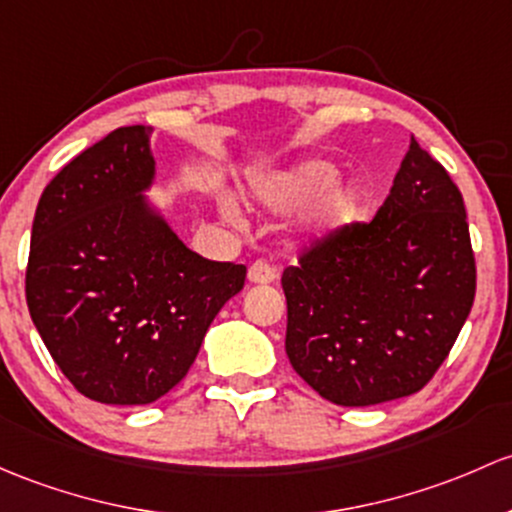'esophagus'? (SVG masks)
Instances as JSON below:
<instances>
[{
    "mask_svg": "<svg viewBox=\"0 0 512 512\" xmlns=\"http://www.w3.org/2000/svg\"><path fill=\"white\" fill-rule=\"evenodd\" d=\"M247 279L252 284H270L277 279V267L267 260H255L250 265V270H247Z\"/></svg>",
    "mask_w": 512,
    "mask_h": 512,
    "instance_id": "1",
    "label": "esophagus"
}]
</instances>
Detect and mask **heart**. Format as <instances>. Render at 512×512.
<instances>
[{"mask_svg": "<svg viewBox=\"0 0 512 512\" xmlns=\"http://www.w3.org/2000/svg\"><path fill=\"white\" fill-rule=\"evenodd\" d=\"M336 166L328 161H306L287 174L270 179L262 186V196L272 206H301L314 198L319 199V220L326 228L348 223L358 213L363 191L355 184H333Z\"/></svg>", "mask_w": 512, "mask_h": 512, "instance_id": "obj_1", "label": "heart"}]
</instances>
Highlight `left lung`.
<instances>
[{
  "label": "left lung",
  "mask_w": 512,
  "mask_h": 512,
  "mask_svg": "<svg viewBox=\"0 0 512 512\" xmlns=\"http://www.w3.org/2000/svg\"><path fill=\"white\" fill-rule=\"evenodd\" d=\"M282 289L289 363L324 400L370 407L414 395L476 297L459 186L412 139L375 218L301 252Z\"/></svg>",
  "instance_id": "obj_1"
}]
</instances>
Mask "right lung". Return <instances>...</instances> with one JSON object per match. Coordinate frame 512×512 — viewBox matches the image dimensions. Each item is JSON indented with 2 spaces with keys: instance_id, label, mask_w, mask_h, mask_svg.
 <instances>
[{
  "instance_id": "right-lung-1",
  "label": "right lung",
  "mask_w": 512,
  "mask_h": 512,
  "mask_svg": "<svg viewBox=\"0 0 512 512\" xmlns=\"http://www.w3.org/2000/svg\"><path fill=\"white\" fill-rule=\"evenodd\" d=\"M149 134L120 127L68 161L31 228V319L75 390L105 405H149L179 385L245 287V265L196 255L144 208Z\"/></svg>"
}]
</instances>
